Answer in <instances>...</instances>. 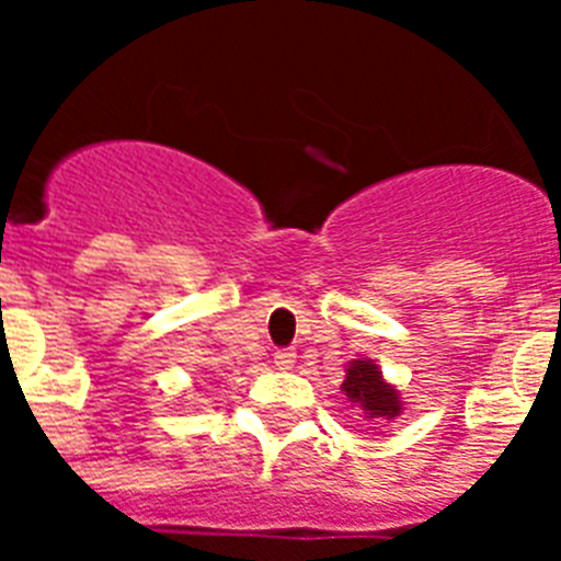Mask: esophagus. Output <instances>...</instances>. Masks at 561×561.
<instances>
[{
	"label": "esophagus",
	"instance_id": "esophagus-1",
	"mask_svg": "<svg viewBox=\"0 0 561 561\" xmlns=\"http://www.w3.org/2000/svg\"><path fill=\"white\" fill-rule=\"evenodd\" d=\"M291 365H295V351H289V348L275 351V368L277 370H289Z\"/></svg>",
	"mask_w": 561,
	"mask_h": 561
}]
</instances>
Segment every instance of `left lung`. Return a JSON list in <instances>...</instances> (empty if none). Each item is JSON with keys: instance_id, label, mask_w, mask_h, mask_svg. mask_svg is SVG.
<instances>
[{"instance_id": "obj_1", "label": "left lung", "mask_w": 561, "mask_h": 561, "mask_svg": "<svg viewBox=\"0 0 561 561\" xmlns=\"http://www.w3.org/2000/svg\"><path fill=\"white\" fill-rule=\"evenodd\" d=\"M342 390H345L351 401H356L365 410V419L370 421H390L401 413L399 393L381 379L374 362H351L345 381H342Z\"/></svg>"}]
</instances>
